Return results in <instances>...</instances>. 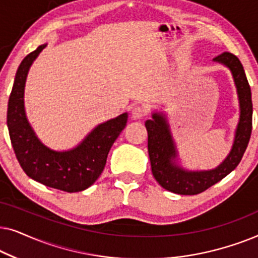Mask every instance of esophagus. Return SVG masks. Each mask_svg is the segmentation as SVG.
Instances as JSON below:
<instances>
[{
    "instance_id": "1",
    "label": "esophagus",
    "mask_w": 258,
    "mask_h": 258,
    "mask_svg": "<svg viewBox=\"0 0 258 258\" xmlns=\"http://www.w3.org/2000/svg\"><path fill=\"white\" fill-rule=\"evenodd\" d=\"M146 115H147V109L144 108L143 105H135V107L132 109V116L134 119L142 118Z\"/></svg>"
}]
</instances>
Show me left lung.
<instances>
[{
	"label": "left lung",
	"instance_id": "8db88e82",
	"mask_svg": "<svg viewBox=\"0 0 258 258\" xmlns=\"http://www.w3.org/2000/svg\"><path fill=\"white\" fill-rule=\"evenodd\" d=\"M214 61L223 63L231 70L234 76L241 107V116L235 142L229 156L220 167L210 171H186L174 163L176 149L172 142L169 126L162 115L154 114L153 119H148V151L151 171L161 186L179 195H197L210 188L215 183L234 170L241 162L248 147L252 130V102L251 90L246 80L242 63L234 54L223 51Z\"/></svg>",
	"mask_w": 258,
	"mask_h": 258
}]
</instances>
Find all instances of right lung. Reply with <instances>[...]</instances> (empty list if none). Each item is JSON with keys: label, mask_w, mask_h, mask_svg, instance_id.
Masks as SVG:
<instances>
[{"label": "right lung", "mask_w": 258, "mask_h": 258, "mask_svg": "<svg viewBox=\"0 0 258 258\" xmlns=\"http://www.w3.org/2000/svg\"><path fill=\"white\" fill-rule=\"evenodd\" d=\"M45 45L28 54L16 72L7 111L10 141L21 168L34 181L67 192L82 191L100 177L112 143L124 129L128 114L96 126L70 151L57 153L43 146L27 121L23 93L28 70Z\"/></svg>", "instance_id": "obj_1"}]
</instances>
